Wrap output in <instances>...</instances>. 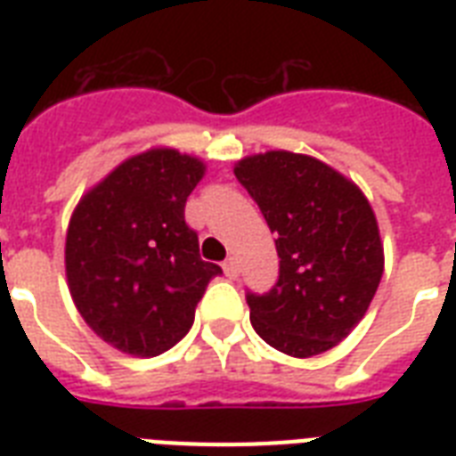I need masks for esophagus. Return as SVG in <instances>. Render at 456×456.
Returning a JSON list of instances; mask_svg holds the SVG:
<instances>
[{"instance_id":"esophagus-1","label":"esophagus","mask_w":456,"mask_h":456,"mask_svg":"<svg viewBox=\"0 0 456 456\" xmlns=\"http://www.w3.org/2000/svg\"><path fill=\"white\" fill-rule=\"evenodd\" d=\"M222 270H224V274H227L229 279L239 277V265H236L234 257H227V260L222 263Z\"/></svg>"}]
</instances>
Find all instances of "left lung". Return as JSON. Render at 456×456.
<instances>
[{"instance_id": "8db88e82", "label": "left lung", "mask_w": 456, "mask_h": 456, "mask_svg": "<svg viewBox=\"0 0 456 456\" xmlns=\"http://www.w3.org/2000/svg\"><path fill=\"white\" fill-rule=\"evenodd\" d=\"M236 179L277 234L279 279L246 293L257 336L291 357L331 350L364 317L383 274V246L364 193L317 158H243Z\"/></svg>"}]
</instances>
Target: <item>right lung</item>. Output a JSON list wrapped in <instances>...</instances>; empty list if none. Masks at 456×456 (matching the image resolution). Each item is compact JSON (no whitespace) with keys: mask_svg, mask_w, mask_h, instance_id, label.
Instances as JSON below:
<instances>
[{"mask_svg":"<svg viewBox=\"0 0 456 456\" xmlns=\"http://www.w3.org/2000/svg\"><path fill=\"white\" fill-rule=\"evenodd\" d=\"M199 158L153 149L125 160L77 203L66 277L82 319L123 353L156 357L184 338L220 265L200 260L184 206Z\"/></svg>","mask_w":456,"mask_h":456,"instance_id":"obj_1","label":"right lung"}]
</instances>
